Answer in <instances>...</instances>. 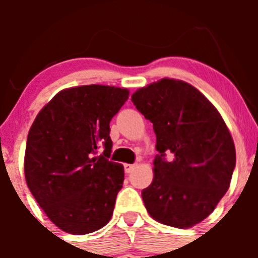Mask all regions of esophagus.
<instances>
[{"instance_id":"esophagus-1","label":"esophagus","mask_w":258,"mask_h":258,"mask_svg":"<svg viewBox=\"0 0 258 258\" xmlns=\"http://www.w3.org/2000/svg\"><path fill=\"white\" fill-rule=\"evenodd\" d=\"M135 167H136V165H130V163H126V165H124V171H126V173H131L132 171L135 170Z\"/></svg>"}]
</instances>
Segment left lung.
<instances>
[{"label": "left lung", "instance_id": "8db88e82", "mask_svg": "<svg viewBox=\"0 0 258 258\" xmlns=\"http://www.w3.org/2000/svg\"><path fill=\"white\" fill-rule=\"evenodd\" d=\"M131 101L153 124L155 177L142 199L158 222L186 228L207 217L230 187L236 167L232 137L215 106L189 83L163 79ZM171 153L173 160L165 155Z\"/></svg>", "mask_w": 258, "mask_h": 258}]
</instances>
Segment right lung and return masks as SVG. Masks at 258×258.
<instances>
[{
	"label": "right lung",
	"mask_w": 258,
	"mask_h": 258,
	"mask_svg": "<svg viewBox=\"0 0 258 258\" xmlns=\"http://www.w3.org/2000/svg\"><path fill=\"white\" fill-rule=\"evenodd\" d=\"M128 90L87 85L57 93L27 136L25 176L49 220L74 235L102 228L113 213L124 170L110 161V122ZM104 147L102 155L96 156Z\"/></svg>",
	"instance_id": "obj_1"
}]
</instances>
